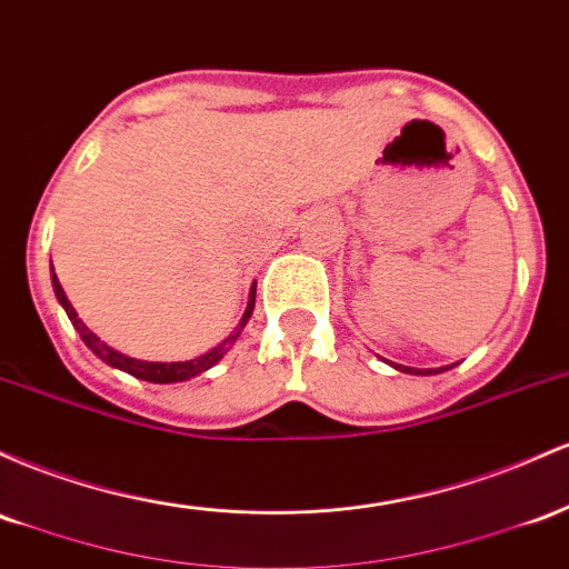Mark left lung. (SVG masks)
Returning a JSON list of instances; mask_svg holds the SVG:
<instances>
[{"label":"left lung","mask_w":569,"mask_h":569,"mask_svg":"<svg viewBox=\"0 0 569 569\" xmlns=\"http://www.w3.org/2000/svg\"><path fill=\"white\" fill-rule=\"evenodd\" d=\"M389 362V360H387ZM395 370H400V373H413V376H432V373H443V370L455 368V366H443V368H408V366H398V362H389Z\"/></svg>","instance_id":"obj_1"}]
</instances>
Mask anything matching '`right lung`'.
Here are the masks:
<instances>
[{
	"instance_id": "right-lung-1",
	"label": "right lung",
	"mask_w": 569,
	"mask_h": 569,
	"mask_svg": "<svg viewBox=\"0 0 569 569\" xmlns=\"http://www.w3.org/2000/svg\"><path fill=\"white\" fill-rule=\"evenodd\" d=\"M50 279H53L56 298H59V303L63 306V311H67V317L72 319L74 330H78V333H80L82 343H86V347L91 349V352L99 357V360H104L107 366H112V368H118V370H126V373H131L133 379L152 381V385H177V381H188V379H193V376L203 373V370H209L212 366H217V362H220L222 357H226L228 349L233 347L236 338L241 336V330H244V325L250 322L252 309H254V284H252L250 298H247V309H244V315H241L239 325H236V330L228 338H222V341L217 343L214 349H209L207 355H199V357H193V360H180V362L137 360V357H129V355L118 352V349H112L110 343H104L99 336L91 333V330H88V325L78 317L74 306L69 303L67 292H63V287L59 282V277H56V271L50 273Z\"/></svg>"
}]
</instances>
